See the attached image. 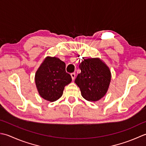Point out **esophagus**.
<instances>
[{
	"instance_id": "esophagus-1",
	"label": "esophagus",
	"mask_w": 146,
	"mask_h": 146,
	"mask_svg": "<svg viewBox=\"0 0 146 146\" xmlns=\"http://www.w3.org/2000/svg\"><path fill=\"white\" fill-rule=\"evenodd\" d=\"M70 76H71V77H72V79L74 81V80L76 78V73H74V72L70 74Z\"/></svg>"
}]
</instances>
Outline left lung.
<instances>
[{
  "label": "left lung",
  "instance_id": "1",
  "mask_svg": "<svg viewBox=\"0 0 146 146\" xmlns=\"http://www.w3.org/2000/svg\"><path fill=\"white\" fill-rule=\"evenodd\" d=\"M81 72L75 80L82 96L90 102H97L106 94L111 81L108 67L98 58L84 59L79 65Z\"/></svg>",
  "mask_w": 146,
  "mask_h": 146
}]
</instances>
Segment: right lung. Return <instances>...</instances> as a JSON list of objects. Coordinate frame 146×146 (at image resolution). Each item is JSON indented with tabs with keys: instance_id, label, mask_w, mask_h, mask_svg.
<instances>
[{
	"instance_id": "1",
	"label": "right lung",
	"mask_w": 146,
	"mask_h": 146,
	"mask_svg": "<svg viewBox=\"0 0 146 146\" xmlns=\"http://www.w3.org/2000/svg\"><path fill=\"white\" fill-rule=\"evenodd\" d=\"M72 77L65 71V64L58 58L47 56L35 74V83L41 98L49 102L60 98Z\"/></svg>"
}]
</instances>
